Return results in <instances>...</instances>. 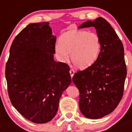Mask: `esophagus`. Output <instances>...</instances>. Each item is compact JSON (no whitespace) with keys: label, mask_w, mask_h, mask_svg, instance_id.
<instances>
[{"label":"esophagus","mask_w":132,"mask_h":132,"mask_svg":"<svg viewBox=\"0 0 132 132\" xmlns=\"http://www.w3.org/2000/svg\"><path fill=\"white\" fill-rule=\"evenodd\" d=\"M69 73H70V75H71V78H72L75 74V71L73 69H70Z\"/></svg>","instance_id":"obj_1"}]
</instances>
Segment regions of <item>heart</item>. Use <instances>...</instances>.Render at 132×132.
<instances>
[{
	"mask_svg": "<svg viewBox=\"0 0 132 132\" xmlns=\"http://www.w3.org/2000/svg\"><path fill=\"white\" fill-rule=\"evenodd\" d=\"M55 52L61 61L69 57L75 66L80 69L90 67L96 62L101 49L98 35L94 31L70 30L59 38Z\"/></svg>",
	"mask_w": 132,
	"mask_h": 132,
	"instance_id": "b5f03b06",
	"label": "heart"
}]
</instances>
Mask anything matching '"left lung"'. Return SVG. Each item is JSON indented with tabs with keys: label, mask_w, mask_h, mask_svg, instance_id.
<instances>
[{
	"label": "left lung",
	"mask_w": 132,
	"mask_h": 132,
	"mask_svg": "<svg viewBox=\"0 0 132 132\" xmlns=\"http://www.w3.org/2000/svg\"><path fill=\"white\" fill-rule=\"evenodd\" d=\"M94 27L101 42V52L90 67L77 72L73 83L79 89V108L85 117L99 119L110 114L123 96L126 65L122 42L104 18L88 20L78 28Z\"/></svg>",
	"instance_id": "1"
}]
</instances>
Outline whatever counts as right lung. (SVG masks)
Segmentation results:
<instances>
[{"instance_id":"1","label":"right lung","mask_w":132,"mask_h":132,"mask_svg":"<svg viewBox=\"0 0 132 132\" xmlns=\"http://www.w3.org/2000/svg\"><path fill=\"white\" fill-rule=\"evenodd\" d=\"M49 24H30L23 29L12 44L6 65L12 104L36 123L55 117L59 99L71 82L69 67L53 59L56 37Z\"/></svg>"}]
</instances>
